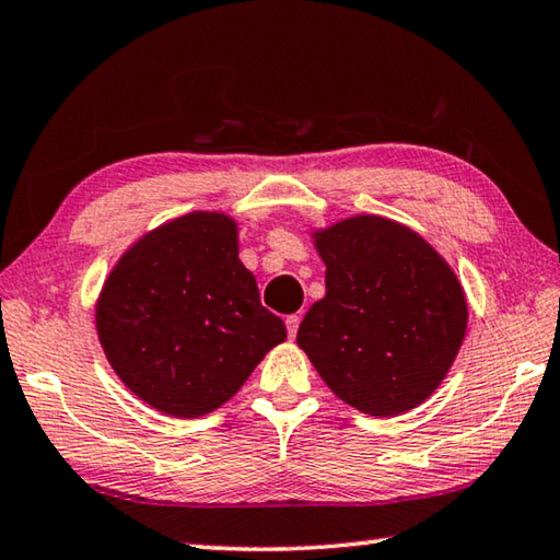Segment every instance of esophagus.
Returning a JSON list of instances; mask_svg holds the SVG:
<instances>
[{"label":"esophagus","instance_id":"obj_1","mask_svg":"<svg viewBox=\"0 0 560 560\" xmlns=\"http://www.w3.org/2000/svg\"><path fill=\"white\" fill-rule=\"evenodd\" d=\"M299 325H301V315H289L287 317V330H289V337H295V332H299Z\"/></svg>","mask_w":560,"mask_h":560}]
</instances>
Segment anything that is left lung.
<instances>
[{
	"instance_id": "8db88e82",
	"label": "left lung",
	"mask_w": 560,
	"mask_h": 560,
	"mask_svg": "<svg viewBox=\"0 0 560 560\" xmlns=\"http://www.w3.org/2000/svg\"><path fill=\"white\" fill-rule=\"evenodd\" d=\"M325 299L295 342L339 400L390 418L418 408L452 369L468 305L452 267L408 225L354 215L313 233Z\"/></svg>"
}]
</instances>
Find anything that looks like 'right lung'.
Returning <instances> with one entry per match:
<instances>
[{
  "label": "right lung",
  "instance_id": "right-lung-1",
  "mask_svg": "<svg viewBox=\"0 0 560 560\" xmlns=\"http://www.w3.org/2000/svg\"><path fill=\"white\" fill-rule=\"evenodd\" d=\"M96 332L118 378L172 418H201L243 388L287 325L259 301L237 257V223L196 211L142 235L96 303Z\"/></svg>",
  "mask_w": 560,
  "mask_h": 560
}]
</instances>
